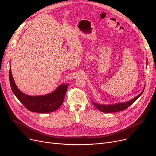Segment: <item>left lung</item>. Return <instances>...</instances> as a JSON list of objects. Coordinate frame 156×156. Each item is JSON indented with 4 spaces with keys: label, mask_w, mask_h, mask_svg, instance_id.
Returning <instances> with one entry per match:
<instances>
[{
    "label": "left lung",
    "mask_w": 156,
    "mask_h": 156,
    "mask_svg": "<svg viewBox=\"0 0 156 156\" xmlns=\"http://www.w3.org/2000/svg\"><path fill=\"white\" fill-rule=\"evenodd\" d=\"M148 64V60L147 59V66ZM145 88H144L143 90L141 92L140 94H138L137 96L134 98L133 99L126 101V102H122V103H115V104H111V105H103V104H99L96 103L95 102L92 101V104L96 106L98 109L105 113H114V112H118L120 111H123L127 108L129 106H130L135 101H136L138 98H140L141 95L143 94Z\"/></svg>",
    "instance_id": "left-lung-1"
}]
</instances>
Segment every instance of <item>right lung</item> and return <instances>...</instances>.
I'll return each instance as SVG.
<instances>
[{"instance_id":"right-lung-1","label":"right lung","mask_w":156,"mask_h":156,"mask_svg":"<svg viewBox=\"0 0 156 156\" xmlns=\"http://www.w3.org/2000/svg\"><path fill=\"white\" fill-rule=\"evenodd\" d=\"M9 82L15 96L30 112L41 113H50L58 109L62 105L68 84H60L51 93L43 96H29L23 93L16 86L9 69Z\"/></svg>"}]
</instances>
